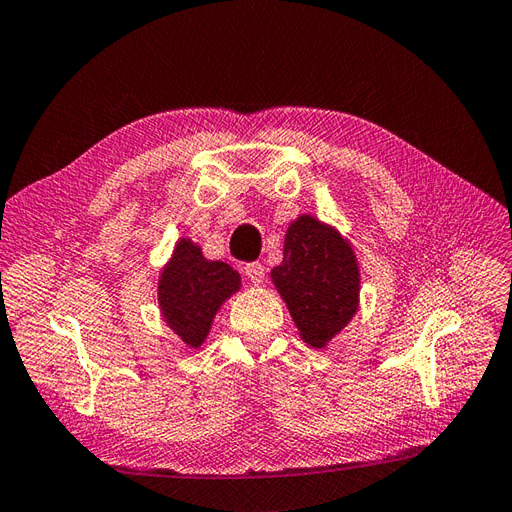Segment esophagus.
<instances>
[{
    "mask_svg": "<svg viewBox=\"0 0 512 512\" xmlns=\"http://www.w3.org/2000/svg\"><path fill=\"white\" fill-rule=\"evenodd\" d=\"M244 272H246V277L251 279L253 285L264 283V266H261L259 261H253V264H246Z\"/></svg>",
    "mask_w": 512,
    "mask_h": 512,
    "instance_id": "34e87169",
    "label": "esophagus"
}]
</instances>
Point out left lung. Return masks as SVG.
Wrapping results in <instances>:
<instances>
[{
  "label": "left lung",
  "mask_w": 512,
  "mask_h": 512,
  "mask_svg": "<svg viewBox=\"0 0 512 512\" xmlns=\"http://www.w3.org/2000/svg\"><path fill=\"white\" fill-rule=\"evenodd\" d=\"M270 279L285 300L300 339L326 348L359 309L361 272L344 235L311 214L290 222L281 266Z\"/></svg>",
  "instance_id": "1"
}]
</instances>
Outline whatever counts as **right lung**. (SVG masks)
<instances>
[{"label": "right lung", "instance_id": "1", "mask_svg": "<svg viewBox=\"0 0 512 512\" xmlns=\"http://www.w3.org/2000/svg\"><path fill=\"white\" fill-rule=\"evenodd\" d=\"M242 287L238 270L205 259L199 244L179 238L157 281V305L166 326L186 348H201L218 309Z\"/></svg>", "mask_w": 512, "mask_h": 512}]
</instances>
